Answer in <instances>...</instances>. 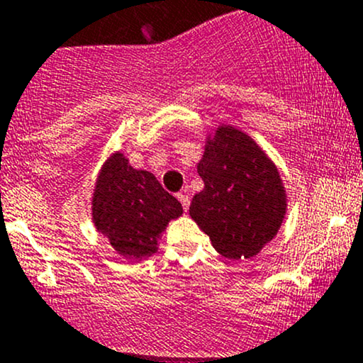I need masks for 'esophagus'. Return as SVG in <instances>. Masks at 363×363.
Masks as SVG:
<instances>
[{
    "label": "esophagus",
    "mask_w": 363,
    "mask_h": 363,
    "mask_svg": "<svg viewBox=\"0 0 363 363\" xmlns=\"http://www.w3.org/2000/svg\"><path fill=\"white\" fill-rule=\"evenodd\" d=\"M178 201L182 202V206H183V209H189V206H190V197L186 194H178Z\"/></svg>",
    "instance_id": "obj_1"
}]
</instances>
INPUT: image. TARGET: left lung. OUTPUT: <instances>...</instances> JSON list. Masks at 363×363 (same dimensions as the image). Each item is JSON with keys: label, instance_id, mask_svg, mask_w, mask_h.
<instances>
[{"label": "left lung", "instance_id": "8db88e82", "mask_svg": "<svg viewBox=\"0 0 363 363\" xmlns=\"http://www.w3.org/2000/svg\"><path fill=\"white\" fill-rule=\"evenodd\" d=\"M202 192L190 216L228 259H250L278 233L286 194L278 168L247 133L223 125L197 164Z\"/></svg>", "mask_w": 363, "mask_h": 363}]
</instances>
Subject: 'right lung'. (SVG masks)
Segmentation results:
<instances>
[{
  "label": "right lung",
  "mask_w": 363,
  "mask_h": 363,
  "mask_svg": "<svg viewBox=\"0 0 363 363\" xmlns=\"http://www.w3.org/2000/svg\"><path fill=\"white\" fill-rule=\"evenodd\" d=\"M182 213V203L156 177L132 168L121 152L104 162L94 190L92 219L120 255L132 260L152 255L168 223Z\"/></svg>",
  "instance_id": "right-lung-1"
}]
</instances>
